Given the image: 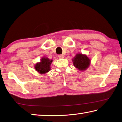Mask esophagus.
<instances>
[{"label":"esophagus","mask_w":122,"mask_h":122,"mask_svg":"<svg viewBox=\"0 0 122 122\" xmlns=\"http://www.w3.org/2000/svg\"><path fill=\"white\" fill-rule=\"evenodd\" d=\"M58 58L60 59H63L64 58V56L63 55H59L58 56Z\"/></svg>","instance_id":"obj_1"}]
</instances>
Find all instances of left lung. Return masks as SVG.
Masks as SVG:
<instances>
[{"label": "left lung", "instance_id": "8db88e82", "mask_svg": "<svg viewBox=\"0 0 122 122\" xmlns=\"http://www.w3.org/2000/svg\"><path fill=\"white\" fill-rule=\"evenodd\" d=\"M74 66L80 71L86 70L91 65V60L85 54L78 53L72 58Z\"/></svg>", "mask_w": 122, "mask_h": 122}]
</instances>
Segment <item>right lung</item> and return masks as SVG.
<instances>
[{
    "mask_svg": "<svg viewBox=\"0 0 122 122\" xmlns=\"http://www.w3.org/2000/svg\"><path fill=\"white\" fill-rule=\"evenodd\" d=\"M52 61V59L43 57L40 60V61L35 64L34 69L39 74H45L51 70V64Z\"/></svg>",
    "mask_w": 122,
    "mask_h": 122,
    "instance_id": "1",
    "label": "right lung"
}]
</instances>
